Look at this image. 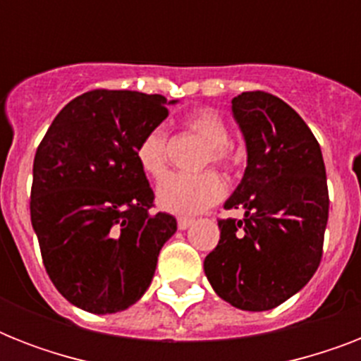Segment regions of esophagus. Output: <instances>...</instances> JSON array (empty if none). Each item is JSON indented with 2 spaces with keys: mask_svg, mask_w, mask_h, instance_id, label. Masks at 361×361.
Here are the masks:
<instances>
[{
  "mask_svg": "<svg viewBox=\"0 0 361 361\" xmlns=\"http://www.w3.org/2000/svg\"><path fill=\"white\" fill-rule=\"evenodd\" d=\"M192 221H195L192 217H178V228L180 231H187L192 225Z\"/></svg>",
  "mask_w": 361,
  "mask_h": 361,
  "instance_id": "34e87169",
  "label": "esophagus"
}]
</instances>
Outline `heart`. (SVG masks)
Masks as SVG:
<instances>
[{"mask_svg":"<svg viewBox=\"0 0 361 361\" xmlns=\"http://www.w3.org/2000/svg\"><path fill=\"white\" fill-rule=\"evenodd\" d=\"M185 127L206 142L202 166L214 163L221 169H232L236 161L231 146V129L225 118L214 109L192 110L185 118ZM136 161L144 174L159 178L169 163V136L161 127L147 130L136 146ZM225 195V183L208 170L200 174H170L159 181L157 204L170 214L192 215L219 202Z\"/></svg>","mask_w":361,"mask_h":361,"instance_id":"1","label":"heart"}]
</instances>
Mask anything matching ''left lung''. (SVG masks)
Instances as JSON below:
<instances>
[{"mask_svg": "<svg viewBox=\"0 0 361 361\" xmlns=\"http://www.w3.org/2000/svg\"><path fill=\"white\" fill-rule=\"evenodd\" d=\"M247 146V169L219 219L221 238L204 260L206 277L225 302L268 311L302 290L322 258L330 212L322 152L296 110L266 92L232 99Z\"/></svg>", "mask_w": 361, "mask_h": 361, "instance_id": "left-lung-1", "label": "left lung"}]
</instances>
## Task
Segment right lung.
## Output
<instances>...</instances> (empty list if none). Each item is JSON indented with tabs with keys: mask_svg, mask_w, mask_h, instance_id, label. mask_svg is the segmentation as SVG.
<instances>
[{
	"mask_svg": "<svg viewBox=\"0 0 361 361\" xmlns=\"http://www.w3.org/2000/svg\"><path fill=\"white\" fill-rule=\"evenodd\" d=\"M166 116L163 95L93 90L65 104L37 147L30 212L42 264L87 313L138 302L178 228L170 214H152L155 197L136 161L142 136Z\"/></svg>",
	"mask_w": 361,
	"mask_h": 361,
	"instance_id": "right-lung-1",
	"label": "right lung"
}]
</instances>
